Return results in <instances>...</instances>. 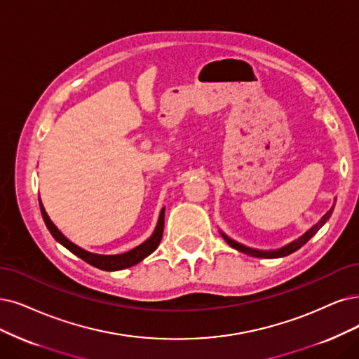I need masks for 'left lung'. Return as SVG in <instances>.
I'll list each match as a JSON object with an SVG mask.
<instances>
[{
    "instance_id": "1",
    "label": "left lung",
    "mask_w": 359,
    "mask_h": 359,
    "mask_svg": "<svg viewBox=\"0 0 359 359\" xmlns=\"http://www.w3.org/2000/svg\"><path fill=\"white\" fill-rule=\"evenodd\" d=\"M333 210H334V204H333V207H331V208L327 211V213L321 217V220L315 224V226H312L306 233H303L300 238H297L296 241L287 244L285 247H283V248H280V250H272V251L255 250V248L245 247V245H243V244H240V243H236V241L231 240V238L224 235L223 232H222V236L224 238V241H226L231 247H233L235 250L241 251V253H245V255H248V256L260 257V259H276V257H284V256H288V255H291V253H294L296 250H299L302 245L306 244V243L311 240V238H312L318 231H320V229L324 226L325 222L331 217V215H333Z\"/></svg>"
}]
</instances>
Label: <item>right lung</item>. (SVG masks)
<instances>
[{"instance_id":"add662e5","label":"right lung","mask_w":359,"mask_h":359,"mask_svg":"<svg viewBox=\"0 0 359 359\" xmlns=\"http://www.w3.org/2000/svg\"><path fill=\"white\" fill-rule=\"evenodd\" d=\"M39 208H41V215H43V219L46 222V226L48 228L53 238H55V240L57 243H60L63 247L68 248L71 253H74L79 259H83L84 262L91 264V266L99 268L102 271H121V269H126V268H130V266H135V264L142 262L144 257H148L151 253H154V251L158 248L159 243H161L163 232H164L165 208H163L161 213H159V219H158V223H156V228H155L154 233L143 244L137 245L136 248H133V250H130V251H127V253H123V255H115V256L95 255V253H90V251H86L81 247H78L74 243H71L68 238H66L55 226V223L50 220L48 215L46 213L44 205L41 204V200H39Z\"/></svg>"}]
</instances>
